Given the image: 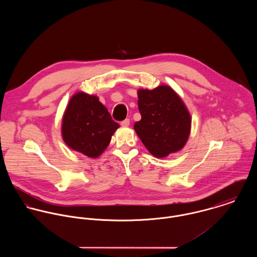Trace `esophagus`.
<instances>
[{
  "label": "esophagus",
  "mask_w": 257,
  "mask_h": 257,
  "mask_svg": "<svg viewBox=\"0 0 257 257\" xmlns=\"http://www.w3.org/2000/svg\"><path fill=\"white\" fill-rule=\"evenodd\" d=\"M130 122H131L130 119H128V118H125L124 120H122V121L120 122V125H121V126H128V125H130Z\"/></svg>",
  "instance_id": "34e87169"
}]
</instances>
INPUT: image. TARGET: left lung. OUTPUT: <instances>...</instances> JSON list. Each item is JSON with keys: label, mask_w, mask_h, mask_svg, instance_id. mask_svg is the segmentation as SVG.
<instances>
[{"label": "left lung", "mask_w": 257, "mask_h": 257, "mask_svg": "<svg viewBox=\"0 0 257 257\" xmlns=\"http://www.w3.org/2000/svg\"><path fill=\"white\" fill-rule=\"evenodd\" d=\"M142 119L135 131L147 150L156 158L180 151L191 133L192 116L180 96L168 85L152 90L139 89Z\"/></svg>", "instance_id": "8db88e82"}]
</instances>
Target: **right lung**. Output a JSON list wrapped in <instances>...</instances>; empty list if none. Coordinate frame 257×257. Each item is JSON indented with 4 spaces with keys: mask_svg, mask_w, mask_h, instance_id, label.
I'll list each match as a JSON object with an SVG mask.
<instances>
[{
    "mask_svg": "<svg viewBox=\"0 0 257 257\" xmlns=\"http://www.w3.org/2000/svg\"><path fill=\"white\" fill-rule=\"evenodd\" d=\"M118 127L99 97L80 91L70 98L64 110L61 136L65 145L74 151L97 158L110 145Z\"/></svg>",
    "mask_w": 257,
    "mask_h": 257,
    "instance_id": "right-lung-1",
    "label": "right lung"
}]
</instances>
